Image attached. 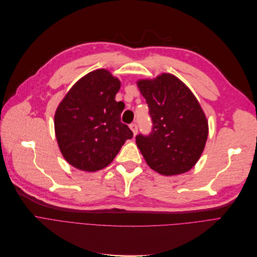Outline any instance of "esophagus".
Listing matches in <instances>:
<instances>
[{
  "instance_id": "34e87169",
  "label": "esophagus",
  "mask_w": 257,
  "mask_h": 257,
  "mask_svg": "<svg viewBox=\"0 0 257 257\" xmlns=\"http://www.w3.org/2000/svg\"><path fill=\"white\" fill-rule=\"evenodd\" d=\"M130 128L132 130V132H133L134 135H136L137 132H138V125H137L136 123H132V124L130 125Z\"/></svg>"
}]
</instances>
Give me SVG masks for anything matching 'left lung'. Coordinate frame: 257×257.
<instances>
[{"instance_id":"obj_1","label":"left lung","mask_w":257,"mask_h":257,"mask_svg":"<svg viewBox=\"0 0 257 257\" xmlns=\"http://www.w3.org/2000/svg\"><path fill=\"white\" fill-rule=\"evenodd\" d=\"M150 107L153 130L136 143L148 165L163 176L190 170L205 149L208 121L187 85L169 73L137 81Z\"/></svg>"}]
</instances>
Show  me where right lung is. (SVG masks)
Segmentation results:
<instances>
[{"label":"right lung","mask_w":257,"mask_h":257,"mask_svg":"<svg viewBox=\"0 0 257 257\" xmlns=\"http://www.w3.org/2000/svg\"><path fill=\"white\" fill-rule=\"evenodd\" d=\"M121 82L98 69L81 77L58 104L54 130L66 161L84 172H97L111 163L133 132L120 121L124 108L115 97Z\"/></svg>","instance_id":"add662e5"}]
</instances>
